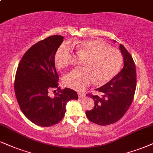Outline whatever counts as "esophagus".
<instances>
[{
  "mask_svg": "<svg viewBox=\"0 0 153 153\" xmlns=\"http://www.w3.org/2000/svg\"><path fill=\"white\" fill-rule=\"evenodd\" d=\"M78 97H79V98H84L86 97V95H85V94L82 93V92H79Z\"/></svg>",
  "mask_w": 153,
  "mask_h": 153,
  "instance_id": "34e87169",
  "label": "esophagus"
}]
</instances>
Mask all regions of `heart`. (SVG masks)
I'll return each mask as SVG.
<instances>
[{"label": "heart", "instance_id": "b5f03b06", "mask_svg": "<svg viewBox=\"0 0 153 153\" xmlns=\"http://www.w3.org/2000/svg\"><path fill=\"white\" fill-rule=\"evenodd\" d=\"M79 54L88 56L83 69H74L64 78L68 87L83 91L94 82L103 84L118 74L123 65V55L117 49L99 39L81 41L75 45ZM72 49L67 43L62 44L54 55V62L59 69L70 66L73 62Z\"/></svg>", "mask_w": 153, "mask_h": 153}]
</instances>
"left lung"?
Instances as JSON below:
<instances>
[{"instance_id": "obj_1", "label": "left lung", "mask_w": 153, "mask_h": 153, "mask_svg": "<svg viewBox=\"0 0 153 153\" xmlns=\"http://www.w3.org/2000/svg\"><path fill=\"white\" fill-rule=\"evenodd\" d=\"M124 67L116 76L98 88L99 95L86 94L94 99V107L86 111L88 119L100 126H108L119 120L128 110L136 88V70L131 54L120 45Z\"/></svg>"}]
</instances>
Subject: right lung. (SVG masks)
Returning <instances> with one entry per match:
<instances>
[{"instance_id":"add662e5","label":"right lung","mask_w":153,"mask_h":153,"mask_svg":"<svg viewBox=\"0 0 153 153\" xmlns=\"http://www.w3.org/2000/svg\"><path fill=\"white\" fill-rule=\"evenodd\" d=\"M62 35H53L39 41L22 56L15 77L14 88L18 103L27 118L42 127L58 123L70 100L78 99L77 93L69 88L62 89L54 65L56 51L63 42ZM58 88L54 98L48 93Z\"/></svg>"}]
</instances>
